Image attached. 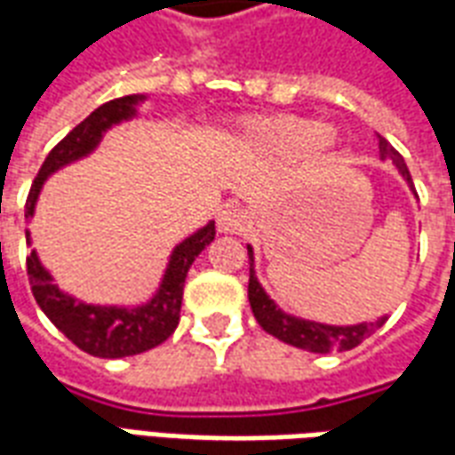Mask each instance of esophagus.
Wrapping results in <instances>:
<instances>
[{
  "label": "esophagus",
  "instance_id": "obj_1",
  "mask_svg": "<svg viewBox=\"0 0 455 455\" xmlns=\"http://www.w3.org/2000/svg\"><path fill=\"white\" fill-rule=\"evenodd\" d=\"M217 228L221 234H241L246 228V214L234 207L221 209L217 217Z\"/></svg>",
  "mask_w": 455,
  "mask_h": 455
}]
</instances>
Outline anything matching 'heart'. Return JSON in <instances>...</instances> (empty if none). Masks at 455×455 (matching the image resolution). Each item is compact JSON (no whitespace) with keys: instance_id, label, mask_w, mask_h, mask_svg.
Listing matches in <instances>:
<instances>
[{"instance_id":"b5f03b06","label":"heart","mask_w":455,"mask_h":455,"mask_svg":"<svg viewBox=\"0 0 455 455\" xmlns=\"http://www.w3.org/2000/svg\"><path fill=\"white\" fill-rule=\"evenodd\" d=\"M238 143L253 156L285 158L302 150L322 153L336 143V131L315 119L277 114V116H248L238 124Z\"/></svg>"}]
</instances>
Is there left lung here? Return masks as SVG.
<instances>
[{
	"mask_svg": "<svg viewBox=\"0 0 455 455\" xmlns=\"http://www.w3.org/2000/svg\"><path fill=\"white\" fill-rule=\"evenodd\" d=\"M378 153H380V160H392V165L397 168V172L402 175V180L407 182V188L414 192V182H411L410 170H407V163L402 158L397 150L392 148L387 140L378 139ZM248 263H251V275H248V302H251V309H253V316L256 322L267 334L275 336L280 341L290 343L295 348H305V351L312 353H329V351H351L355 348L363 339H368L371 334H375L385 322L387 316H380L378 322H361V324H322V322H315V319H305V316H295L283 312L280 307L275 305V299H270L263 285L258 283L256 275V253H253V246H248Z\"/></svg>",
	"mask_w": 455,
	"mask_h": 455,
	"instance_id": "1",
	"label": "left lung"
}]
</instances>
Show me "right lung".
I'll list each match as a JSON object with an SVG mask.
<instances>
[{"instance_id":"obj_1","label":"right lung","mask_w":455,"mask_h":455,"mask_svg":"<svg viewBox=\"0 0 455 455\" xmlns=\"http://www.w3.org/2000/svg\"><path fill=\"white\" fill-rule=\"evenodd\" d=\"M146 100L148 94H126V97L97 107L83 124H77L48 153V158L38 170V178L34 180L28 199H26V219L36 214V204H38L45 180L58 170L92 156L94 150L100 148L104 133L124 121L136 119L139 107ZM212 241H214V221H207L202 228L192 231L188 238H182L178 246L170 251L168 266L153 297L136 307L87 305L83 299L68 295L55 285V277L41 263L36 248L31 251V256L26 258V267H28L31 292L38 307L77 348L97 358H126V355L156 348L178 329L188 270ZM26 243L28 246L34 243L28 228H26Z\"/></svg>"}]
</instances>
